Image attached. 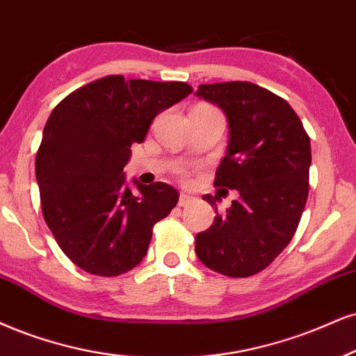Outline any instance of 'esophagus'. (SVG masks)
<instances>
[{
  "label": "esophagus",
  "instance_id": "34e87169",
  "mask_svg": "<svg viewBox=\"0 0 356 356\" xmlns=\"http://www.w3.org/2000/svg\"><path fill=\"white\" fill-rule=\"evenodd\" d=\"M193 201V196H190V195H186V193H181V195H179V201H178V204L179 206H188Z\"/></svg>",
  "mask_w": 356,
  "mask_h": 356
}]
</instances>
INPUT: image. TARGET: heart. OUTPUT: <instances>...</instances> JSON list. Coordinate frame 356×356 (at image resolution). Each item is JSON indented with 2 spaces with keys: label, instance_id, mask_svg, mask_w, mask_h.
I'll list each match as a JSON object with an SVG mask.
<instances>
[{
  "label": "heart",
  "instance_id": "heart-1",
  "mask_svg": "<svg viewBox=\"0 0 356 356\" xmlns=\"http://www.w3.org/2000/svg\"><path fill=\"white\" fill-rule=\"evenodd\" d=\"M179 173H181V177H185V175H186L185 171H183V170H179Z\"/></svg>",
  "mask_w": 356,
  "mask_h": 356
}]
</instances>
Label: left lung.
Here are the masks:
<instances>
[{
  "instance_id": "1",
  "label": "left lung",
  "mask_w": 356,
  "mask_h": 356,
  "mask_svg": "<svg viewBox=\"0 0 356 356\" xmlns=\"http://www.w3.org/2000/svg\"><path fill=\"white\" fill-rule=\"evenodd\" d=\"M196 95L218 104L229 122L214 186L239 193L209 229L196 234V256L227 277H251L296 234L309 196L310 138L291 105L252 82L203 84ZM216 198L203 196L209 204Z\"/></svg>"
}]
</instances>
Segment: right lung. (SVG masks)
<instances>
[{
  "instance_id": "add662e5",
  "label": "right lung",
  "mask_w": 356,
  "mask_h": 356,
  "mask_svg": "<svg viewBox=\"0 0 356 356\" xmlns=\"http://www.w3.org/2000/svg\"><path fill=\"white\" fill-rule=\"evenodd\" d=\"M193 92L186 82L107 76L56 105L36 155L42 216L74 264L104 277L137 267L153 226L178 203L166 183L125 186L131 143H142L158 113Z\"/></svg>"
}]
</instances>
